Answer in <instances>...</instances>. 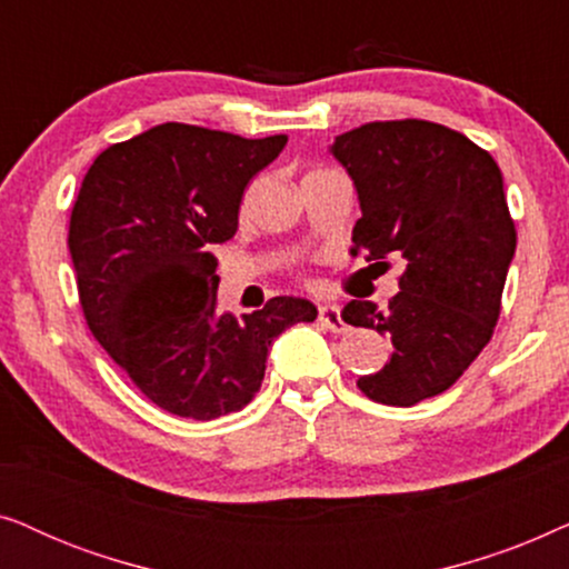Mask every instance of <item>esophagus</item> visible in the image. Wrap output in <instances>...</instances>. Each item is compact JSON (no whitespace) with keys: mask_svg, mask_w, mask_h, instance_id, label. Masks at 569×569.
<instances>
[{"mask_svg":"<svg viewBox=\"0 0 569 569\" xmlns=\"http://www.w3.org/2000/svg\"><path fill=\"white\" fill-rule=\"evenodd\" d=\"M318 321H321L326 329L333 333L347 331V323H345V318H341V310L337 302H323V306H318Z\"/></svg>","mask_w":569,"mask_h":569,"instance_id":"esophagus-1","label":"esophagus"}]
</instances>
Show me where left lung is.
<instances>
[{
	"label": "left lung",
	"mask_w": 569,
	"mask_h": 569,
	"mask_svg": "<svg viewBox=\"0 0 569 569\" xmlns=\"http://www.w3.org/2000/svg\"><path fill=\"white\" fill-rule=\"evenodd\" d=\"M329 152L362 209L349 253L403 263L388 308L349 300L341 310L393 347L357 386L372 401L415 407L448 391L492 339L516 256L502 173L469 137L417 119L365 123Z\"/></svg>",
	"instance_id": "left-lung-1"
}]
</instances>
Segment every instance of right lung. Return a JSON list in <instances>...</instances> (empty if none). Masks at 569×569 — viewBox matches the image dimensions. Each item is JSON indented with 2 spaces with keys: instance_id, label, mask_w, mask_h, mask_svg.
Instances as JSON below:
<instances>
[{
  "instance_id": "obj_1",
  "label": "right lung",
  "mask_w": 569,
  "mask_h": 569,
  "mask_svg": "<svg viewBox=\"0 0 569 569\" xmlns=\"http://www.w3.org/2000/svg\"><path fill=\"white\" fill-rule=\"evenodd\" d=\"M284 144L168 121L100 152L77 193L69 253L92 337L170 415L243 409L271 341L316 321L313 302L292 295L240 321L217 313L212 246L236 236L248 181Z\"/></svg>"
}]
</instances>
